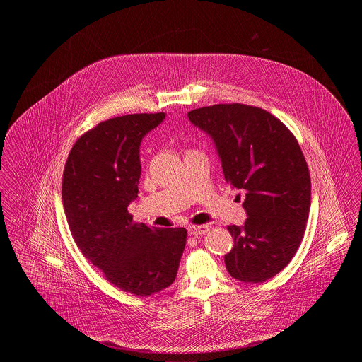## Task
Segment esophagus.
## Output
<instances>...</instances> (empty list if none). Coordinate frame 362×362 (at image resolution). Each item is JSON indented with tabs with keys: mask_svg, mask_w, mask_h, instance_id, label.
Here are the masks:
<instances>
[{
	"mask_svg": "<svg viewBox=\"0 0 362 362\" xmlns=\"http://www.w3.org/2000/svg\"><path fill=\"white\" fill-rule=\"evenodd\" d=\"M209 231V226L205 224H201V226H191L188 227V233L189 235H194V237H198V235H202Z\"/></svg>",
	"mask_w": 362,
	"mask_h": 362,
	"instance_id": "34e87169",
	"label": "esophagus"
}]
</instances>
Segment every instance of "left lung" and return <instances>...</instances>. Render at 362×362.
Wrapping results in <instances>:
<instances>
[{"mask_svg": "<svg viewBox=\"0 0 362 362\" xmlns=\"http://www.w3.org/2000/svg\"><path fill=\"white\" fill-rule=\"evenodd\" d=\"M216 144L227 184L245 194L248 218L228 226L231 277L262 283L294 258L310 216V177L293 132L273 114L247 104H214L188 112Z\"/></svg>", "mask_w": 362, "mask_h": 362, "instance_id": "left-lung-1", "label": "left lung"}]
</instances>
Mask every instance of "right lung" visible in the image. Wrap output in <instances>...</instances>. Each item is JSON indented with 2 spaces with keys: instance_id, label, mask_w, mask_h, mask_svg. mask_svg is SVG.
I'll use <instances>...</instances> for the list:
<instances>
[{
  "instance_id": "obj_1",
  "label": "right lung",
  "mask_w": 362,
  "mask_h": 362,
  "mask_svg": "<svg viewBox=\"0 0 362 362\" xmlns=\"http://www.w3.org/2000/svg\"><path fill=\"white\" fill-rule=\"evenodd\" d=\"M164 112L110 118L72 146L62 174V205L72 238L105 280L149 297L173 284L187 230L135 223L128 205L138 198L139 146Z\"/></svg>"
}]
</instances>
